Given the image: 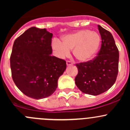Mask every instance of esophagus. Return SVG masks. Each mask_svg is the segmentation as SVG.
Returning a JSON list of instances; mask_svg holds the SVG:
<instances>
[{"mask_svg": "<svg viewBox=\"0 0 130 130\" xmlns=\"http://www.w3.org/2000/svg\"><path fill=\"white\" fill-rule=\"evenodd\" d=\"M73 63L70 61H67V66H70V65H72Z\"/></svg>", "mask_w": 130, "mask_h": 130, "instance_id": "34e87169", "label": "esophagus"}]
</instances>
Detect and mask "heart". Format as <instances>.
Wrapping results in <instances>:
<instances>
[{
  "label": "heart",
  "mask_w": 130,
  "mask_h": 130,
  "mask_svg": "<svg viewBox=\"0 0 130 130\" xmlns=\"http://www.w3.org/2000/svg\"><path fill=\"white\" fill-rule=\"evenodd\" d=\"M101 43V38L95 31L82 29L65 35L61 42L58 39L52 41V49L57 57L63 58L73 50V55L76 60L81 63H86L92 60L96 55Z\"/></svg>",
  "instance_id": "1"
}]
</instances>
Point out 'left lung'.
Returning a JSON list of instances; mask_svg holds the SVG:
<instances>
[{
  "label": "left lung",
  "instance_id": "1",
  "mask_svg": "<svg viewBox=\"0 0 130 130\" xmlns=\"http://www.w3.org/2000/svg\"><path fill=\"white\" fill-rule=\"evenodd\" d=\"M101 47L93 60L76 64L78 74L76 86L85 94L97 95L109 89L116 82L118 73L119 51L112 34L101 26Z\"/></svg>",
  "mask_w": 130,
  "mask_h": 130
}]
</instances>
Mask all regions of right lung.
I'll return each mask as SVG.
<instances>
[{"label":"right lung","mask_w":130,"mask_h":130,"mask_svg":"<svg viewBox=\"0 0 130 130\" xmlns=\"http://www.w3.org/2000/svg\"><path fill=\"white\" fill-rule=\"evenodd\" d=\"M53 34L32 27L14 41L10 58L12 77L15 86L29 98L40 99L52 95L66 61L52 56Z\"/></svg>","instance_id":"1"}]
</instances>
